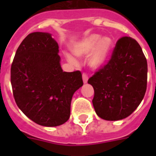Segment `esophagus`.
<instances>
[{"mask_svg": "<svg viewBox=\"0 0 156 156\" xmlns=\"http://www.w3.org/2000/svg\"><path fill=\"white\" fill-rule=\"evenodd\" d=\"M83 83H84V84L87 83L88 77H87V75L86 74V73H83Z\"/></svg>", "mask_w": 156, "mask_h": 156, "instance_id": "obj_1", "label": "esophagus"}]
</instances>
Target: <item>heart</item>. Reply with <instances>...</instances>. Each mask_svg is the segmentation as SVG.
Wrapping results in <instances>:
<instances>
[{
  "label": "heart",
  "mask_w": 156,
  "mask_h": 156,
  "mask_svg": "<svg viewBox=\"0 0 156 156\" xmlns=\"http://www.w3.org/2000/svg\"><path fill=\"white\" fill-rule=\"evenodd\" d=\"M113 41L108 36H103L99 34H91L78 41L72 47V52L78 56H87L91 52L88 58V64L93 69L104 67L108 61ZM69 63L75 66L78 64L76 59L71 54L65 53Z\"/></svg>",
  "instance_id": "heart-1"
}]
</instances>
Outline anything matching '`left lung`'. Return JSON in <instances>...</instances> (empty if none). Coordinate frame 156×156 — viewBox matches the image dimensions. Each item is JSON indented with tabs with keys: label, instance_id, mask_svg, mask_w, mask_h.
<instances>
[{
	"label": "left lung",
	"instance_id": "8db88e82",
	"mask_svg": "<svg viewBox=\"0 0 156 156\" xmlns=\"http://www.w3.org/2000/svg\"><path fill=\"white\" fill-rule=\"evenodd\" d=\"M88 83L95 90L92 104L100 118L119 121L129 116L142 102L147 83V62L138 43L121 38L108 64Z\"/></svg>",
	"mask_w": 156,
	"mask_h": 156
}]
</instances>
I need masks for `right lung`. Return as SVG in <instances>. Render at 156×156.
<instances>
[{"label":"right lung","mask_w":156,"mask_h":156,"mask_svg":"<svg viewBox=\"0 0 156 156\" xmlns=\"http://www.w3.org/2000/svg\"><path fill=\"white\" fill-rule=\"evenodd\" d=\"M57 43L50 33H30L11 66V85L21 111L38 125L61 126L70 116L73 95L83 85L80 71L63 72Z\"/></svg>","instance_id":"right-lung-1"}]
</instances>
